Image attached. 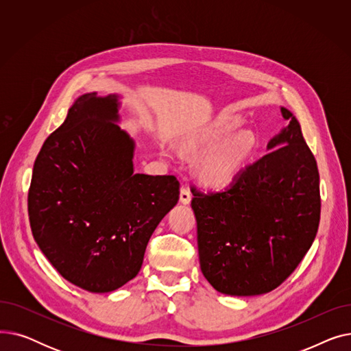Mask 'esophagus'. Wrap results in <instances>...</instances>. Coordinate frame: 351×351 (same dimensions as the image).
I'll return each instance as SVG.
<instances>
[{"label": "esophagus", "instance_id": "obj_1", "mask_svg": "<svg viewBox=\"0 0 351 351\" xmlns=\"http://www.w3.org/2000/svg\"><path fill=\"white\" fill-rule=\"evenodd\" d=\"M191 192L186 189V188H182L180 189V204L182 205H189L191 204Z\"/></svg>", "mask_w": 351, "mask_h": 351}]
</instances>
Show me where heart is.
<instances>
[{
    "label": "heart",
    "mask_w": 351,
    "mask_h": 351,
    "mask_svg": "<svg viewBox=\"0 0 351 351\" xmlns=\"http://www.w3.org/2000/svg\"><path fill=\"white\" fill-rule=\"evenodd\" d=\"M242 119L226 117L189 135L183 152L197 158L195 176L209 189H225L236 182L261 147V139L253 129H237Z\"/></svg>",
    "instance_id": "heart-1"
}]
</instances>
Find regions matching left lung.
Listing matches in <instances>:
<instances>
[{
    "instance_id": "1",
    "label": "left lung",
    "mask_w": 351,
    "mask_h": 351,
    "mask_svg": "<svg viewBox=\"0 0 351 351\" xmlns=\"http://www.w3.org/2000/svg\"><path fill=\"white\" fill-rule=\"evenodd\" d=\"M280 112L289 125L263 158L225 191L193 193L200 270L228 296H257L282 285L319 229L317 163L296 117L285 106Z\"/></svg>"
}]
</instances>
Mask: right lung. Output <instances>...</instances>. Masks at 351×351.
<instances>
[{"label": "right lung", "mask_w": 351, "mask_h": 351, "mask_svg": "<svg viewBox=\"0 0 351 351\" xmlns=\"http://www.w3.org/2000/svg\"><path fill=\"white\" fill-rule=\"evenodd\" d=\"M122 97L89 92L35 159L28 215L36 245L64 279L109 293L139 273L147 242L179 200L175 176L135 173Z\"/></svg>", "instance_id": "right-lung-1"}]
</instances>
